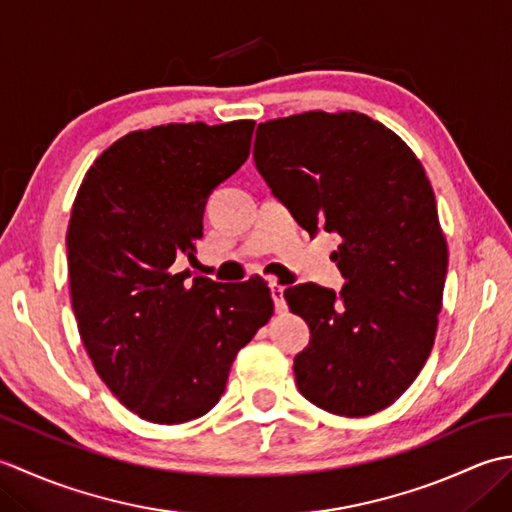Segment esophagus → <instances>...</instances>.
I'll use <instances>...</instances> for the list:
<instances>
[{"instance_id":"34e87169","label":"esophagus","mask_w":512,"mask_h":512,"mask_svg":"<svg viewBox=\"0 0 512 512\" xmlns=\"http://www.w3.org/2000/svg\"><path fill=\"white\" fill-rule=\"evenodd\" d=\"M284 286H279L277 281H273L270 284V295H273V301H275V310L277 312H284L286 310V299H284Z\"/></svg>"}]
</instances>
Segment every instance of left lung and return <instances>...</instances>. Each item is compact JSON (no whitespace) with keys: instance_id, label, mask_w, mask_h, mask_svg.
I'll list each match as a JSON object with an SVG mask.
<instances>
[{"instance_id":"8db88e82","label":"left lung","mask_w":512,"mask_h":512,"mask_svg":"<svg viewBox=\"0 0 512 512\" xmlns=\"http://www.w3.org/2000/svg\"><path fill=\"white\" fill-rule=\"evenodd\" d=\"M255 167L310 235L341 237L343 290L284 292L308 323L295 356L303 398L345 418L372 416L405 394L436 341L449 250L420 160L358 112H303L259 123Z\"/></svg>"}]
</instances>
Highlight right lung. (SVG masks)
<instances>
[{
    "label": "right lung",
    "instance_id": "1",
    "mask_svg": "<svg viewBox=\"0 0 512 512\" xmlns=\"http://www.w3.org/2000/svg\"><path fill=\"white\" fill-rule=\"evenodd\" d=\"M255 121L140 129L94 160L68 226L72 310L96 374L136 416L180 424L224 394L237 352L273 317L262 277L217 284L193 257L206 198L244 165Z\"/></svg>",
    "mask_w": 512,
    "mask_h": 512
}]
</instances>
